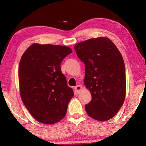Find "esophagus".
Returning a JSON list of instances; mask_svg holds the SVG:
<instances>
[{"label": "esophagus", "instance_id": "34e87169", "mask_svg": "<svg viewBox=\"0 0 146 146\" xmlns=\"http://www.w3.org/2000/svg\"><path fill=\"white\" fill-rule=\"evenodd\" d=\"M82 86H80V85H77L75 87V94L78 95L80 94V91L82 90Z\"/></svg>", "mask_w": 146, "mask_h": 146}]
</instances>
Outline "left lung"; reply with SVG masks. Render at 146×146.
Wrapping results in <instances>:
<instances>
[{"label": "left lung", "instance_id": "obj_1", "mask_svg": "<svg viewBox=\"0 0 146 146\" xmlns=\"http://www.w3.org/2000/svg\"><path fill=\"white\" fill-rule=\"evenodd\" d=\"M85 64L84 84L92 95L85 110L98 121L111 119L125 100L126 79L124 62L111 40L99 37L80 42L74 46Z\"/></svg>", "mask_w": 146, "mask_h": 146}]
</instances>
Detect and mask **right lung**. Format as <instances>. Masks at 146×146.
Returning a JSON list of instances; mask_svg holds the SVG:
<instances>
[{
	"mask_svg": "<svg viewBox=\"0 0 146 146\" xmlns=\"http://www.w3.org/2000/svg\"><path fill=\"white\" fill-rule=\"evenodd\" d=\"M71 52L68 46L34 43L22 56L18 74L21 97L39 122L54 124L66 115L74 93L60 64Z\"/></svg>",
	"mask_w": 146,
	"mask_h": 146,
	"instance_id": "1",
	"label": "right lung"
}]
</instances>
